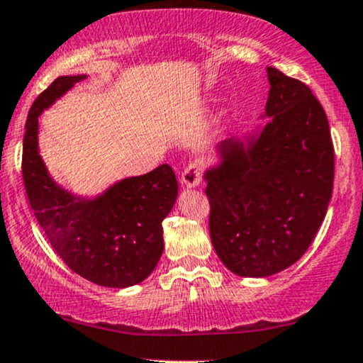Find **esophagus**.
<instances>
[{
    "label": "esophagus",
    "mask_w": 363,
    "mask_h": 363,
    "mask_svg": "<svg viewBox=\"0 0 363 363\" xmlns=\"http://www.w3.org/2000/svg\"><path fill=\"white\" fill-rule=\"evenodd\" d=\"M200 180H202V169L197 163H191L182 173L180 183L183 189H195V186L200 185Z\"/></svg>",
    "instance_id": "34e87169"
}]
</instances>
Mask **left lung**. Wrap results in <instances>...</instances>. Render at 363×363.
I'll use <instances>...</instances> for the list:
<instances>
[{"mask_svg": "<svg viewBox=\"0 0 363 363\" xmlns=\"http://www.w3.org/2000/svg\"><path fill=\"white\" fill-rule=\"evenodd\" d=\"M263 125L217 144L219 163L203 173L217 257L240 277H270L299 259L331 200L335 151L318 98L267 67Z\"/></svg>", "mask_w": 363, "mask_h": 363, "instance_id": "8db88e82", "label": "left lung"}]
</instances>
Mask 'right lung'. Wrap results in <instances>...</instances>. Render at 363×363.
Segmentation results:
<instances>
[{"label":"right lung","mask_w":363,"mask_h":363,"mask_svg":"<svg viewBox=\"0 0 363 363\" xmlns=\"http://www.w3.org/2000/svg\"><path fill=\"white\" fill-rule=\"evenodd\" d=\"M84 78L61 76L33 101L21 174L30 207L59 258L89 282L125 289L146 280L163 255V219L177 202L178 182L172 166L161 164L83 197L50 177L38 152V117Z\"/></svg>","instance_id":"1"}]
</instances>
